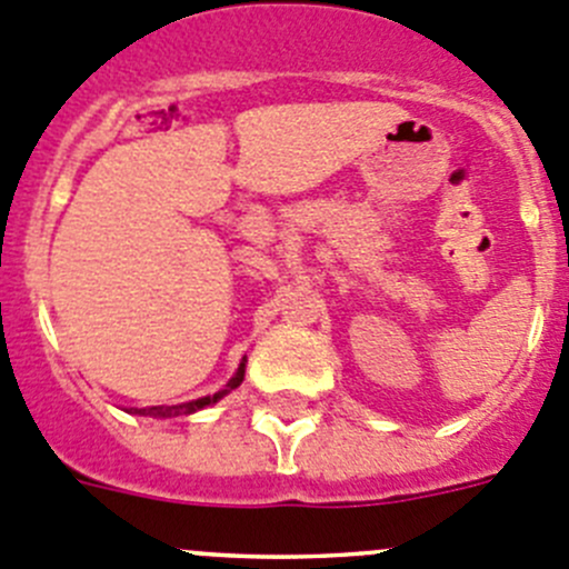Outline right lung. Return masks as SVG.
I'll list each match as a JSON object with an SVG mask.
<instances>
[{
  "mask_svg": "<svg viewBox=\"0 0 569 569\" xmlns=\"http://www.w3.org/2000/svg\"><path fill=\"white\" fill-rule=\"evenodd\" d=\"M241 380H244V361L239 363V369H236L233 378L228 380V386H224L222 391H217V395H208V397H200V400H191V402H180V406H152V408H130L132 413H144V417H183V413H194L200 411V408L206 406H213L217 400H222L228 391H233L236 386H241Z\"/></svg>",
  "mask_w": 569,
  "mask_h": 569,
  "instance_id": "add662e5",
  "label": "right lung"
}]
</instances>
